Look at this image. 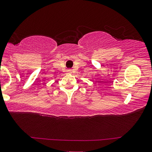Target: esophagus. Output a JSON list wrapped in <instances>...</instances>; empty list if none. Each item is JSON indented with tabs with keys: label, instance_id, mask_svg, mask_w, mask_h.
Listing matches in <instances>:
<instances>
[{
	"label": "esophagus",
	"instance_id": "esophagus-1",
	"mask_svg": "<svg viewBox=\"0 0 152 152\" xmlns=\"http://www.w3.org/2000/svg\"><path fill=\"white\" fill-rule=\"evenodd\" d=\"M67 73H69V74H71L72 73V69H67Z\"/></svg>",
	"mask_w": 152,
	"mask_h": 152
}]
</instances>
